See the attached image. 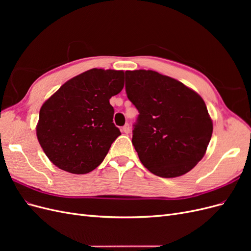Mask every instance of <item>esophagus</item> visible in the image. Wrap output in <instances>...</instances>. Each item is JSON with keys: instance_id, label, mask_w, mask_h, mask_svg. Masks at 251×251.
I'll return each mask as SVG.
<instances>
[{"instance_id": "1", "label": "esophagus", "mask_w": 251, "mask_h": 251, "mask_svg": "<svg viewBox=\"0 0 251 251\" xmlns=\"http://www.w3.org/2000/svg\"><path fill=\"white\" fill-rule=\"evenodd\" d=\"M123 132L126 133V134L130 133V132H131V126H130V125H128V124L125 125V126H123Z\"/></svg>"}]
</instances>
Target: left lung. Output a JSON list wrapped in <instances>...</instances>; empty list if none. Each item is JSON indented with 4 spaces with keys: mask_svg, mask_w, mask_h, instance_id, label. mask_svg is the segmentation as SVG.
<instances>
[{
    "mask_svg": "<svg viewBox=\"0 0 251 251\" xmlns=\"http://www.w3.org/2000/svg\"><path fill=\"white\" fill-rule=\"evenodd\" d=\"M126 91L139 112L132 142L141 163L162 178L193 170L212 135V120L202 97L151 70L126 71Z\"/></svg>",
    "mask_w": 251,
    "mask_h": 251,
    "instance_id": "left-lung-1",
    "label": "left lung"
}]
</instances>
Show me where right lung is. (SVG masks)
<instances>
[{
  "mask_svg": "<svg viewBox=\"0 0 251 251\" xmlns=\"http://www.w3.org/2000/svg\"><path fill=\"white\" fill-rule=\"evenodd\" d=\"M125 72L91 69L60 87L40 110L36 136L45 154L71 174L95 170L121 134L110 98L125 86Z\"/></svg>",
  "mask_w": 251,
  "mask_h": 251,
  "instance_id": "right-lung-1",
  "label": "right lung"
}]
</instances>
